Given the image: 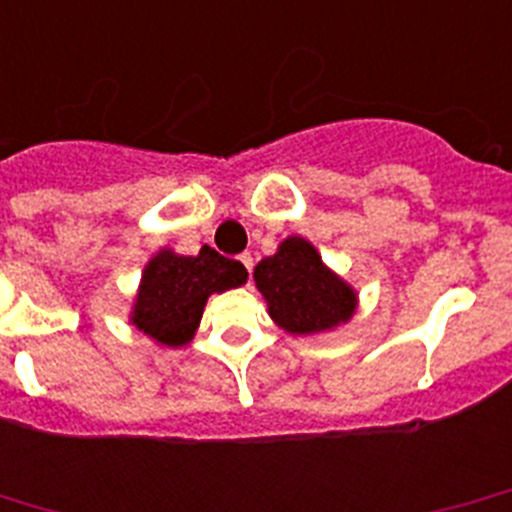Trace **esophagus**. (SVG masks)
I'll list each match as a JSON object with an SVG mask.
<instances>
[{
    "mask_svg": "<svg viewBox=\"0 0 512 512\" xmlns=\"http://www.w3.org/2000/svg\"><path fill=\"white\" fill-rule=\"evenodd\" d=\"M237 260H240L242 265H245V270L252 275V255H250V252H242V255L237 257Z\"/></svg>",
    "mask_w": 512,
    "mask_h": 512,
    "instance_id": "obj_1",
    "label": "esophagus"
}]
</instances>
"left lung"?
<instances>
[{
    "instance_id": "left-lung-1",
    "label": "left lung",
    "mask_w": 512,
    "mask_h": 512,
    "mask_svg": "<svg viewBox=\"0 0 512 512\" xmlns=\"http://www.w3.org/2000/svg\"><path fill=\"white\" fill-rule=\"evenodd\" d=\"M255 285L270 304V317L292 334L324 332L354 314L356 294L302 237H287L277 255L255 267Z\"/></svg>"
}]
</instances>
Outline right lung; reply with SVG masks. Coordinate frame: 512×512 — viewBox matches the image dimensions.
<instances>
[{
    "instance_id": "right-lung-1",
    "label": "right lung",
    "mask_w": 512,
    "mask_h": 512,
    "mask_svg": "<svg viewBox=\"0 0 512 512\" xmlns=\"http://www.w3.org/2000/svg\"><path fill=\"white\" fill-rule=\"evenodd\" d=\"M247 270L205 245L195 257L160 252L143 272L133 324L165 347L190 342L213 292L240 287Z\"/></svg>"
}]
</instances>
